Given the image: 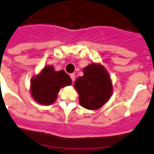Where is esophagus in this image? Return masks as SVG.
Segmentation results:
<instances>
[{"instance_id":"1","label":"esophagus","mask_w":154,"mask_h":154,"mask_svg":"<svg viewBox=\"0 0 154 154\" xmlns=\"http://www.w3.org/2000/svg\"><path fill=\"white\" fill-rule=\"evenodd\" d=\"M70 76H71L72 82H75V74H71Z\"/></svg>"}]
</instances>
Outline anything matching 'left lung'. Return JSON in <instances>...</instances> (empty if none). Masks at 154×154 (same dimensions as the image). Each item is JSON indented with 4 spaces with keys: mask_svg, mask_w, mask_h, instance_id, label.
<instances>
[{
    "mask_svg": "<svg viewBox=\"0 0 154 154\" xmlns=\"http://www.w3.org/2000/svg\"><path fill=\"white\" fill-rule=\"evenodd\" d=\"M74 86L80 105L89 110L100 108L110 99L113 89L108 71L94 63L83 68V75L76 79Z\"/></svg>",
    "mask_w": 154,
    "mask_h": 154,
    "instance_id": "1",
    "label": "left lung"
}]
</instances>
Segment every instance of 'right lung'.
<instances>
[{
  "label": "right lung",
  "instance_id": "add662e5",
  "mask_svg": "<svg viewBox=\"0 0 154 154\" xmlns=\"http://www.w3.org/2000/svg\"><path fill=\"white\" fill-rule=\"evenodd\" d=\"M71 84V79L65 71H55L52 66H46L30 81V93L38 103L51 105L56 100L60 88Z\"/></svg>",
  "mask_w": 154,
  "mask_h": 154
}]
</instances>
